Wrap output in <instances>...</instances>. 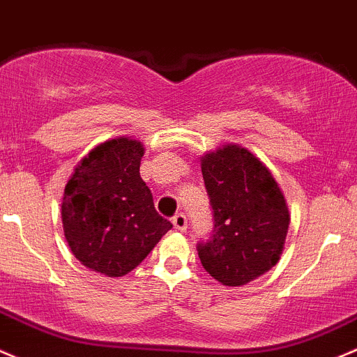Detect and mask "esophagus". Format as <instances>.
Listing matches in <instances>:
<instances>
[{
    "label": "esophagus",
    "mask_w": 357,
    "mask_h": 357,
    "mask_svg": "<svg viewBox=\"0 0 357 357\" xmlns=\"http://www.w3.org/2000/svg\"><path fill=\"white\" fill-rule=\"evenodd\" d=\"M172 226H174V229H178V231H186L188 219H186L185 213H176V215L172 217Z\"/></svg>",
    "instance_id": "obj_1"
}]
</instances>
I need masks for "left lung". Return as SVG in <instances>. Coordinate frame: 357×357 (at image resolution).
Instances as JSON below:
<instances>
[{
    "label": "left lung",
    "instance_id": "1",
    "mask_svg": "<svg viewBox=\"0 0 357 357\" xmlns=\"http://www.w3.org/2000/svg\"><path fill=\"white\" fill-rule=\"evenodd\" d=\"M213 231L197 245L202 265L224 286H245L279 261L289 229L282 191L257 157L226 145L202 159Z\"/></svg>",
    "mask_w": 357,
    "mask_h": 357
}]
</instances>
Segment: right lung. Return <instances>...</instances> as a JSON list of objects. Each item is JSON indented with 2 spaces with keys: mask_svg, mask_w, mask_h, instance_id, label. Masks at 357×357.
<instances>
[{
  "mask_svg": "<svg viewBox=\"0 0 357 357\" xmlns=\"http://www.w3.org/2000/svg\"><path fill=\"white\" fill-rule=\"evenodd\" d=\"M142 155L140 142L114 138L84 157L65 186L61 219L71 253L107 277L131 272L172 227L140 178Z\"/></svg>",
  "mask_w": 357,
  "mask_h": 357,
  "instance_id": "1",
  "label": "right lung"
}]
</instances>
